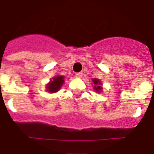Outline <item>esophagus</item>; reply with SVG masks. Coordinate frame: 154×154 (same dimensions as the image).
Returning a JSON list of instances; mask_svg holds the SVG:
<instances>
[{
	"instance_id": "34e87169",
	"label": "esophagus",
	"mask_w": 154,
	"mask_h": 154,
	"mask_svg": "<svg viewBox=\"0 0 154 154\" xmlns=\"http://www.w3.org/2000/svg\"><path fill=\"white\" fill-rule=\"evenodd\" d=\"M75 77L78 79H80L82 77V72H78L75 74Z\"/></svg>"
}]
</instances>
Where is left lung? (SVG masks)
<instances>
[{
    "label": "left lung",
    "instance_id": "8db88e82",
    "mask_svg": "<svg viewBox=\"0 0 154 154\" xmlns=\"http://www.w3.org/2000/svg\"><path fill=\"white\" fill-rule=\"evenodd\" d=\"M92 82L95 85H94L93 89L94 90L96 91V92H102V90H103V87H102V82L100 81L98 79H92Z\"/></svg>",
    "mask_w": 154,
    "mask_h": 154
}]
</instances>
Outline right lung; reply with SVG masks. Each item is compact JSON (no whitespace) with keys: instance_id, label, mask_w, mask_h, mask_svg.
Segmentation results:
<instances>
[{"instance_id":"obj_1","label":"right lung","mask_w":154,"mask_h":154,"mask_svg":"<svg viewBox=\"0 0 154 154\" xmlns=\"http://www.w3.org/2000/svg\"><path fill=\"white\" fill-rule=\"evenodd\" d=\"M64 79L65 77L63 75H56L53 77L49 82L46 84V91L50 93H55L58 92L65 82Z\"/></svg>"}]
</instances>
